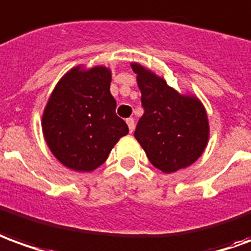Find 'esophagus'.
<instances>
[{
	"label": "esophagus",
	"mask_w": 251,
	"mask_h": 251,
	"mask_svg": "<svg viewBox=\"0 0 251 251\" xmlns=\"http://www.w3.org/2000/svg\"><path fill=\"white\" fill-rule=\"evenodd\" d=\"M126 122H127V124H128L129 132H134V129H135V120H134V119H132V117H129V119H127Z\"/></svg>",
	"instance_id": "obj_1"
}]
</instances>
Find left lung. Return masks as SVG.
I'll return each mask as SVG.
<instances>
[{"mask_svg":"<svg viewBox=\"0 0 251 251\" xmlns=\"http://www.w3.org/2000/svg\"><path fill=\"white\" fill-rule=\"evenodd\" d=\"M142 93L135 138L154 166L163 173L188 168L200 158L209 138L205 108L195 96L179 94L163 78L131 63Z\"/></svg>","mask_w":251,"mask_h":251,"instance_id":"8db88e82","label":"left lung"}]
</instances>
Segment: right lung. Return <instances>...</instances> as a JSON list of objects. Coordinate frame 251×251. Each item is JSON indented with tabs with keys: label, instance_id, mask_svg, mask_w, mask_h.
<instances>
[{
	"label": "right lung",
	"instance_id": "obj_1",
	"mask_svg": "<svg viewBox=\"0 0 251 251\" xmlns=\"http://www.w3.org/2000/svg\"><path fill=\"white\" fill-rule=\"evenodd\" d=\"M111 70L77 66L60 78L44 108L42 128L54 157L75 172H92L105 162L128 126L116 115Z\"/></svg>",
	"mask_w": 251,
	"mask_h": 251
}]
</instances>
